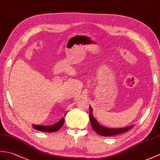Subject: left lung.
<instances>
[{
    "label": "left lung",
    "mask_w": 160,
    "mask_h": 160,
    "mask_svg": "<svg viewBox=\"0 0 160 160\" xmlns=\"http://www.w3.org/2000/svg\"><path fill=\"white\" fill-rule=\"evenodd\" d=\"M92 108H91V107H89V118L91 127H92L93 130L96 131L98 134L102 135V136L108 137L113 136V135H116L120 133H123V132H127L129 129H131L133 127V126H130V127L121 128H109L104 127L100 125L99 123L97 122V120L95 119L92 114Z\"/></svg>",
    "instance_id": "1"
}]
</instances>
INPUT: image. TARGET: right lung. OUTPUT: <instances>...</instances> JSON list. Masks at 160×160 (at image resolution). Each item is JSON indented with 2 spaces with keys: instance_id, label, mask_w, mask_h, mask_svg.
I'll return each instance as SVG.
<instances>
[{
  "instance_id": "right-lung-1",
  "label": "right lung",
  "mask_w": 160,
  "mask_h": 160,
  "mask_svg": "<svg viewBox=\"0 0 160 160\" xmlns=\"http://www.w3.org/2000/svg\"><path fill=\"white\" fill-rule=\"evenodd\" d=\"M64 119L62 118L61 120L56 124H54L53 125L51 126H39V125H33V128L36 130L42 131V132H56L58 131L59 129L62 127V124H64Z\"/></svg>"
}]
</instances>
